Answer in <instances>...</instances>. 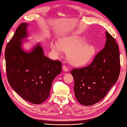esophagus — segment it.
Returning a JSON list of instances; mask_svg holds the SVG:
<instances>
[{"label":"esophagus","instance_id":"34e87169","mask_svg":"<svg viewBox=\"0 0 127 127\" xmlns=\"http://www.w3.org/2000/svg\"><path fill=\"white\" fill-rule=\"evenodd\" d=\"M62 69H63V70L64 71H68V67H67L66 65H64L63 66H62Z\"/></svg>","mask_w":127,"mask_h":127}]
</instances>
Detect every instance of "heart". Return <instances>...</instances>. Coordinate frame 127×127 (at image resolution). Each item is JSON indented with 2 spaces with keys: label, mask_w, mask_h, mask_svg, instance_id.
Returning a JSON list of instances; mask_svg holds the SVG:
<instances>
[{
  "label": "heart",
  "mask_w": 127,
  "mask_h": 127,
  "mask_svg": "<svg viewBox=\"0 0 127 127\" xmlns=\"http://www.w3.org/2000/svg\"><path fill=\"white\" fill-rule=\"evenodd\" d=\"M53 52L56 55H61L62 51L69 52L68 59L73 65H84L90 61L95 52L93 45L85 43L82 37L75 35L66 36L57 42H52L51 45Z\"/></svg>",
  "instance_id": "b5f03b06"
}]
</instances>
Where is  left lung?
Instances as JSON below:
<instances>
[{
    "instance_id": "1",
    "label": "left lung",
    "mask_w": 127,
    "mask_h": 127,
    "mask_svg": "<svg viewBox=\"0 0 127 127\" xmlns=\"http://www.w3.org/2000/svg\"><path fill=\"white\" fill-rule=\"evenodd\" d=\"M106 37L105 47L90 64L71 71L75 81V95L85 106H91L103 99L119 77V48L114 37L107 32Z\"/></svg>"
}]
</instances>
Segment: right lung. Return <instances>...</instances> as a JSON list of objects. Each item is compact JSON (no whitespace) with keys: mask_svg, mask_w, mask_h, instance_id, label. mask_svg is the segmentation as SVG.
I'll list each match as a JSON object with an SVG mask.
<instances>
[{"mask_svg":"<svg viewBox=\"0 0 127 127\" xmlns=\"http://www.w3.org/2000/svg\"><path fill=\"white\" fill-rule=\"evenodd\" d=\"M28 24L21 23L7 43L5 51L7 79L19 95L34 104H41L50 95L52 83L62 71V63L44 55L37 45L30 53L24 52L21 40Z\"/></svg>","mask_w":127,"mask_h":127,"instance_id":"right-lung-1","label":"right lung"}]
</instances>
